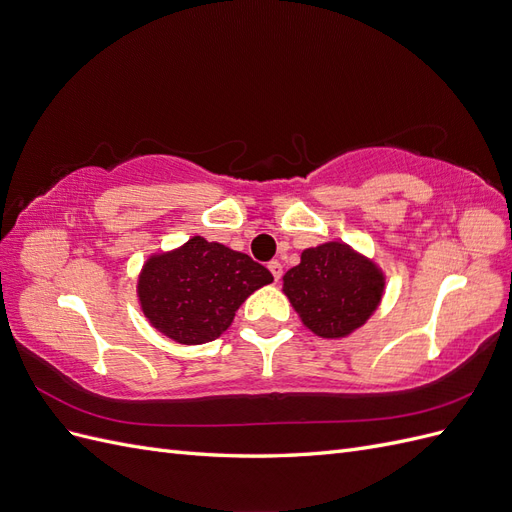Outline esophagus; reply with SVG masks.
<instances>
[{
    "mask_svg": "<svg viewBox=\"0 0 512 512\" xmlns=\"http://www.w3.org/2000/svg\"><path fill=\"white\" fill-rule=\"evenodd\" d=\"M269 271L273 273V277H275V282H277V280H280V277H282V273H284V267H282V262H280V260H271V262H269Z\"/></svg>",
    "mask_w": 512,
    "mask_h": 512,
    "instance_id": "esophagus-1",
    "label": "esophagus"
}]
</instances>
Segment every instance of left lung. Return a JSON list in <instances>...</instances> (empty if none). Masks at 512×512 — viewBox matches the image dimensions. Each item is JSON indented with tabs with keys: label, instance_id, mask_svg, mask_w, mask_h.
<instances>
[{
	"label": "left lung",
	"instance_id": "1",
	"mask_svg": "<svg viewBox=\"0 0 512 512\" xmlns=\"http://www.w3.org/2000/svg\"><path fill=\"white\" fill-rule=\"evenodd\" d=\"M384 277L374 262L344 243H322L301 254L284 275V292L303 324L320 337H344L376 312Z\"/></svg>",
	"mask_w": 512,
	"mask_h": 512
}]
</instances>
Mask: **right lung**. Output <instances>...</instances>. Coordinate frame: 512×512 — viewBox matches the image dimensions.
<instances>
[{
    "label": "right lung",
    "mask_w": 512,
    "mask_h": 512,
    "mask_svg": "<svg viewBox=\"0 0 512 512\" xmlns=\"http://www.w3.org/2000/svg\"><path fill=\"white\" fill-rule=\"evenodd\" d=\"M273 275L247 254L194 237L170 254L151 256L138 280L149 322L179 344L218 339L239 305Z\"/></svg>",
    "instance_id": "obj_1"
}]
</instances>
